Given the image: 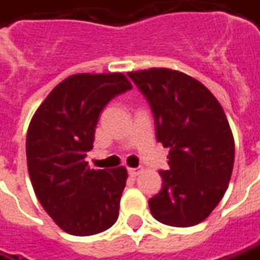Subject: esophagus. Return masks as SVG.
Wrapping results in <instances>:
<instances>
[{"instance_id":"34e87169","label":"esophagus","mask_w":260,"mask_h":260,"mask_svg":"<svg viewBox=\"0 0 260 260\" xmlns=\"http://www.w3.org/2000/svg\"><path fill=\"white\" fill-rule=\"evenodd\" d=\"M128 174H129V177H132V178H135V177L139 174V171L137 168H128Z\"/></svg>"}]
</instances>
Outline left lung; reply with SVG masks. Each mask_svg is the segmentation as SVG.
Instances as JSON below:
<instances>
[{"label": "left lung", "mask_w": 260, "mask_h": 260, "mask_svg": "<svg viewBox=\"0 0 260 260\" xmlns=\"http://www.w3.org/2000/svg\"><path fill=\"white\" fill-rule=\"evenodd\" d=\"M168 152L161 191L149 199L152 216L190 228L209 217L223 199L235 162V141L219 101L199 80L170 69L131 72Z\"/></svg>", "instance_id": "obj_1"}]
</instances>
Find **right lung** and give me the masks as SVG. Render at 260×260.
Instances as JSON below:
<instances>
[{
  "mask_svg": "<svg viewBox=\"0 0 260 260\" xmlns=\"http://www.w3.org/2000/svg\"><path fill=\"white\" fill-rule=\"evenodd\" d=\"M131 89L122 73L73 75L50 92L30 122L25 152L32 188L69 235H96L118 220L126 170H90L85 158L103 108Z\"/></svg>",
  "mask_w": 260,
  "mask_h": 260,
  "instance_id": "obj_1",
  "label": "right lung"
}]
</instances>
